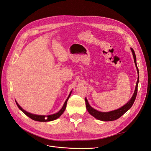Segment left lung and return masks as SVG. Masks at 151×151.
<instances>
[{
  "label": "left lung",
  "instance_id": "obj_1",
  "mask_svg": "<svg viewBox=\"0 0 151 151\" xmlns=\"http://www.w3.org/2000/svg\"><path fill=\"white\" fill-rule=\"evenodd\" d=\"M130 49H131L132 55H133V57L134 59V62L135 64V67L137 68V70L138 78H137V83H136L134 93L129 101H128L125 105H123V106L117 109H115V110H113L108 112H102V111H98L96 109H94L93 107H91L88 103V99H86V98H85L86 106L87 108V110H88V111L90 115H91L95 118H96V119L99 120L108 122V121H113V120H117L118 118H119L120 116H122L123 115V114L125 113L128 110H129V109L132 107V105H133L135 101L137 93V88H138V84L139 81V69H138L137 65L136 56L134 52V50L132 48H130Z\"/></svg>",
  "mask_w": 151,
  "mask_h": 151
}]
</instances>
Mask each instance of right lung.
Segmentation results:
<instances>
[{"label":"right lung","instance_id":"obj_1","mask_svg":"<svg viewBox=\"0 0 151 151\" xmlns=\"http://www.w3.org/2000/svg\"><path fill=\"white\" fill-rule=\"evenodd\" d=\"M72 91H70V93L69 95H68V96L67 97V99L65 100V101L64 104H63L62 108L60 109V110H59V111H58L56 113L52 114V115H35V114L29 113L28 111H25L24 109H22L19 106V104L17 103L16 101V103L17 106H18V108H19L20 110H21L22 112H23L26 116H28V117H29L31 119L33 120H35V121H38V122H50V121H53V120H55L57 119V118H58L59 117H60L62 115L63 113L64 112V111L65 110V108H66L67 101H68V98H69L70 96L71 93H72Z\"/></svg>","mask_w":151,"mask_h":151}]
</instances>
